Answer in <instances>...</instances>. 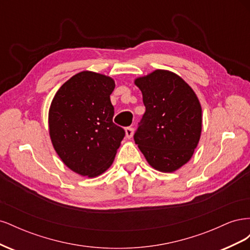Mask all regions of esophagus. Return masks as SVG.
Listing matches in <instances>:
<instances>
[{
  "label": "esophagus",
  "mask_w": 250,
  "mask_h": 250,
  "mask_svg": "<svg viewBox=\"0 0 250 250\" xmlns=\"http://www.w3.org/2000/svg\"><path fill=\"white\" fill-rule=\"evenodd\" d=\"M125 133L127 139H131L133 135V128L132 127H126L125 128Z\"/></svg>",
  "instance_id": "obj_1"
}]
</instances>
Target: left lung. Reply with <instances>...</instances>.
Here are the masks:
<instances>
[{"label": "left lung", "instance_id": "obj_1", "mask_svg": "<svg viewBox=\"0 0 250 250\" xmlns=\"http://www.w3.org/2000/svg\"><path fill=\"white\" fill-rule=\"evenodd\" d=\"M146 111L133 139L151 167L174 172L192 157L202 128L201 105L178 75L156 70L134 80Z\"/></svg>", "mask_w": 250, "mask_h": 250}]
</instances>
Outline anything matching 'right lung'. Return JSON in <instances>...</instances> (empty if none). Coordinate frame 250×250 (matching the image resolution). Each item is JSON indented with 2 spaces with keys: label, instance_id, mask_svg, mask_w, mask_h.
Segmentation results:
<instances>
[{
  "label": "right lung",
  "instance_id": "obj_1",
  "mask_svg": "<svg viewBox=\"0 0 250 250\" xmlns=\"http://www.w3.org/2000/svg\"><path fill=\"white\" fill-rule=\"evenodd\" d=\"M112 78L83 71L67 80L49 110V132L63 164L82 176L96 177L115 160L125 131L112 122Z\"/></svg>",
  "mask_w": 250,
  "mask_h": 250
}]
</instances>
